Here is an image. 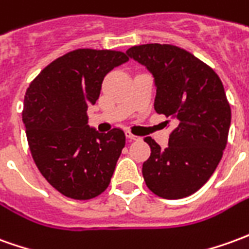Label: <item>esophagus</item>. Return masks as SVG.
<instances>
[{"label": "esophagus", "instance_id": "1", "mask_svg": "<svg viewBox=\"0 0 249 249\" xmlns=\"http://www.w3.org/2000/svg\"><path fill=\"white\" fill-rule=\"evenodd\" d=\"M126 137H128L129 142H139V140H142V137L136 136V135H132L130 132H126Z\"/></svg>", "mask_w": 249, "mask_h": 249}]
</instances>
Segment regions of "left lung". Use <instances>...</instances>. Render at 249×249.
Here are the masks:
<instances>
[{
  "instance_id": "left-lung-1",
  "label": "left lung",
  "mask_w": 249,
  "mask_h": 249,
  "mask_svg": "<svg viewBox=\"0 0 249 249\" xmlns=\"http://www.w3.org/2000/svg\"><path fill=\"white\" fill-rule=\"evenodd\" d=\"M126 55L154 76L155 110L177 123L164 149L144 139L151 147L142 170L145 185L166 199L189 197L209 180L227 145L231 107L221 79L190 52L170 44L135 46Z\"/></svg>"
}]
</instances>
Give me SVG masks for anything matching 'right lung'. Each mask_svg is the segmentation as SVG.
<instances>
[{
    "mask_svg": "<svg viewBox=\"0 0 249 249\" xmlns=\"http://www.w3.org/2000/svg\"><path fill=\"white\" fill-rule=\"evenodd\" d=\"M124 52L75 50L48 64L29 85L22 110L29 149L48 183L72 199L107 190L125 135L120 128L100 133L89 126L109 71L128 62Z\"/></svg>",
    "mask_w": 249,
    "mask_h": 249,
    "instance_id": "add662e5",
    "label": "right lung"
}]
</instances>
